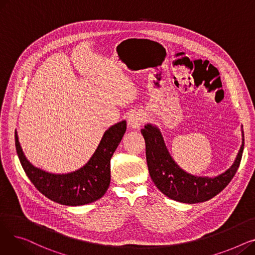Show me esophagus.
Masks as SVG:
<instances>
[{
	"label": "esophagus",
	"mask_w": 255,
	"mask_h": 255,
	"mask_svg": "<svg viewBox=\"0 0 255 255\" xmlns=\"http://www.w3.org/2000/svg\"><path fill=\"white\" fill-rule=\"evenodd\" d=\"M128 126L132 129H138L143 124V118L139 113H132L128 117Z\"/></svg>",
	"instance_id": "obj_1"
}]
</instances>
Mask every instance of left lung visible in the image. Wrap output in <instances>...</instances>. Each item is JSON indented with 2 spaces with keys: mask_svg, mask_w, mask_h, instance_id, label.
<instances>
[{
  "mask_svg": "<svg viewBox=\"0 0 255 255\" xmlns=\"http://www.w3.org/2000/svg\"><path fill=\"white\" fill-rule=\"evenodd\" d=\"M141 134L145 141L146 163L154 184L167 197L186 204L206 202L221 192L236 175L244 150L243 142L234 164L222 175L200 178L185 172L175 163L156 127L145 125Z\"/></svg>",
  "mask_w": 255,
  "mask_h": 255,
  "instance_id": "left-lung-1",
  "label": "left lung"
}]
</instances>
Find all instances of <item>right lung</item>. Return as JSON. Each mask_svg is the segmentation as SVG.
I'll return each mask as SVG.
<instances>
[{
	"instance_id": "add662e5",
	"label": "right lung",
	"mask_w": 255,
	"mask_h": 255,
	"mask_svg": "<svg viewBox=\"0 0 255 255\" xmlns=\"http://www.w3.org/2000/svg\"><path fill=\"white\" fill-rule=\"evenodd\" d=\"M126 132V121L107 130L90 161L66 175H53L33 166L24 157L15 132V148L21 166L36 188L50 200L65 206H82L101 198L111 183V159Z\"/></svg>"
}]
</instances>
